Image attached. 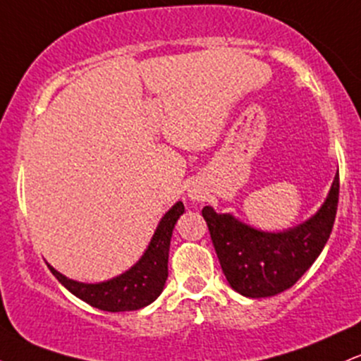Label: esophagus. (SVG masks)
Instances as JSON below:
<instances>
[{
  "mask_svg": "<svg viewBox=\"0 0 361 361\" xmlns=\"http://www.w3.org/2000/svg\"><path fill=\"white\" fill-rule=\"evenodd\" d=\"M188 197L192 198V200H198L202 195H200V192H198V190H188Z\"/></svg>",
  "mask_w": 361,
  "mask_h": 361,
  "instance_id": "obj_1",
  "label": "esophagus"
}]
</instances>
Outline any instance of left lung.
<instances>
[{
    "instance_id": "obj_1",
    "label": "left lung",
    "mask_w": 361,
    "mask_h": 361,
    "mask_svg": "<svg viewBox=\"0 0 361 361\" xmlns=\"http://www.w3.org/2000/svg\"><path fill=\"white\" fill-rule=\"evenodd\" d=\"M339 198V173L324 204L309 221L283 233L255 229L231 214L204 207L215 252L227 281L251 299L271 297L292 287L321 255L333 231Z\"/></svg>"
}]
</instances>
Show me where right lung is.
Masks as SVG:
<instances>
[{
	"label": "right lung",
	"instance_id": "1",
	"mask_svg": "<svg viewBox=\"0 0 361 361\" xmlns=\"http://www.w3.org/2000/svg\"><path fill=\"white\" fill-rule=\"evenodd\" d=\"M183 212V202H176L157 224L146 252L130 270L115 279L100 283H81L64 276L51 264H47L49 270L73 295L85 300L91 307L106 312H126L146 307L161 295L166 283L169 243L175 224Z\"/></svg>",
	"mask_w": 361,
	"mask_h": 361
}]
</instances>
